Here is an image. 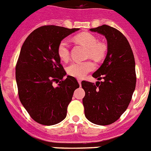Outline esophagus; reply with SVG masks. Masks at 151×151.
I'll list each match as a JSON object with an SVG mask.
<instances>
[{
	"label": "esophagus",
	"mask_w": 151,
	"mask_h": 151,
	"mask_svg": "<svg viewBox=\"0 0 151 151\" xmlns=\"http://www.w3.org/2000/svg\"><path fill=\"white\" fill-rule=\"evenodd\" d=\"M78 84H79L80 86H81V85H82V80L78 79Z\"/></svg>",
	"instance_id": "1"
}]
</instances>
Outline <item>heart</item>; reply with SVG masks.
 I'll return each instance as SVG.
<instances>
[{
    "instance_id": "1",
    "label": "heart",
    "mask_w": 151,
    "mask_h": 151,
    "mask_svg": "<svg viewBox=\"0 0 151 151\" xmlns=\"http://www.w3.org/2000/svg\"><path fill=\"white\" fill-rule=\"evenodd\" d=\"M76 40L88 48V56L94 60L99 61L105 57L106 46L104 44L97 42V38L94 35L84 32L76 37ZM57 54L63 61H67L69 58V45L66 40H63L57 46ZM94 69V65L91 61L72 63L66 67L68 75L75 78H82Z\"/></svg>"
}]
</instances>
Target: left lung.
Returning <instances> with one entry per match:
<instances>
[{
	"instance_id": "left-lung-1",
	"label": "left lung",
	"mask_w": 151,
	"mask_h": 151,
	"mask_svg": "<svg viewBox=\"0 0 151 151\" xmlns=\"http://www.w3.org/2000/svg\"><path fill=\"white\" fill-rule=\"evenodd\" d=\"M90 31L106 38L107 54L101 67L92 75L102 82H82L85 92L82 100L85 115L92 123L110 125L126 110L135 89L134 55L128 40L115 28L103 25Z\"/></svg>"
}]
</instances>
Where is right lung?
I'll use <instances>...</instances> for the list:
<instances>
[{"mask_svg":"<svg viewBox=\"0 0 151 151\" xmlns=\"http://www.w3.org/2000/svg\"><path fill=\"white\" fill-rule=\"evenodd\" d=\"M79 30L57 26L36 29L24 41L16 66V80L22 106L35 122L45 125L59 123L66 116L77 80L67 76L57 54V46ZM61 81H60V80ZM59 83L54 86L52 82Z\"/></svg>","mask_w":151,"mask_h":151,"instance_id":"add662e5","label":"right lung"}]
</instances>
